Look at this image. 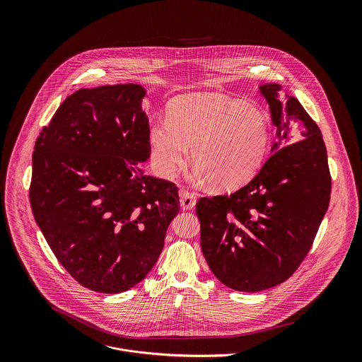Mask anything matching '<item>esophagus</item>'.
Segmentation results:
<instances>
[{"mask_svg":"<svg viewBox=\"0 0 362 362\" xmlns=\"http://www.w3.org/2000/svg\"><path fill=\"white\" fill-rule=\"evenodd\" d=\"M180 204L184 210H191L197 204V197L194 192L188 191H181L180 194Z\"/></svg>","mask_w":362,"mask_h":362,"instance_id":"esophagus-1","label":"esophagus"}]
</instances>
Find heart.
I'll list each match as a JSON object with an SVG mask.
<instances>
[{"label":"heart","instance_id":"b5f03b06","mask_svg":"<svg viewBox=\"0 0 362 362\" xmlns=\"http://www.w3.org/2000/svg\"><path fill=\"white\" fill-rule=\"evenodd\" d=\"M270 139V119L263 110L218 95L175 99L167 122L156 121L149 131L152 157L161 174L174 175L192 148V163L218 189L250 182L264 161Z\"/></svg>","mask_w":362,"mask_h":362}]
</instances>
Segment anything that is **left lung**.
Listing matches in <instances>:
<instances>
[{
	"instance_id": "obj_1",
	"label": "left lung",
	"mask_w": 362,
	"mask_h": 362,
	"mask_svg": "<svg viewBox=\"0 0 362 362\" xmlns=\"http://www.w3.org/2000/svg\"><path fill=\"white\" fill-rule=\"evenodd\" d=\"M260 90L277 127L273 153L245 187L197 202L210 270L227 287L247 293L274 287L300 267L332 189L317 124L294 96L281 103L279 85H263Z\"/></svg>"
}]
</instances>
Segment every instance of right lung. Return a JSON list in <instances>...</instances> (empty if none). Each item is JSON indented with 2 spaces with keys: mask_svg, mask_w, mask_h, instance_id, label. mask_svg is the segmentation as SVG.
I'll use <instances>...</instances> for the list:
<instances>
[{
  "mask_svg": "<svg viewBox=\"0 0 362 362\" xmlns=\"http://www.w3.org/2000/svg\"><path fill=\"white\" fill-rule=\"evenodd\" d=\"M145 89H79L37 138L29 188L37 226L83 287L117 294L142 281L180 211L174 182L144 174L151 155Z\"/></svg>",
  "mask_w": 362,
  "mask_h": 362,
  "instance_id": "1",
  "label": "right lung"
}]
</instances>
